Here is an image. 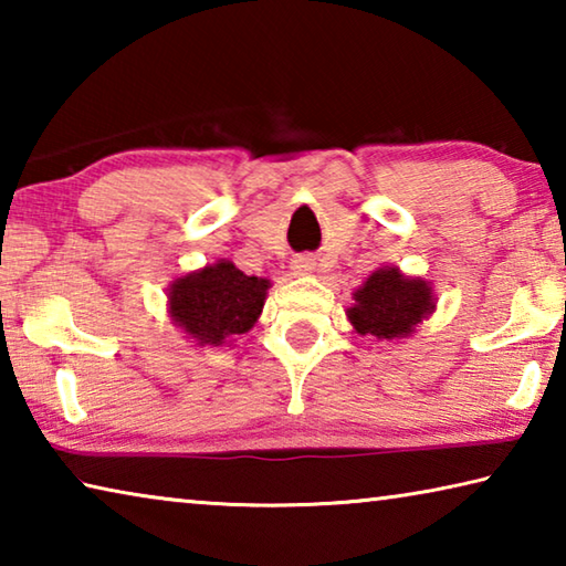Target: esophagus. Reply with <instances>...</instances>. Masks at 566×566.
<instances>
[{"label":"esophagus","mask_w":566,"mask_h":566,"mask_svg":"<svg viewBox=\"0 0 566 566\" xmlns=\"http://www.w3.org/2000/svg\"><path fill=\"white\" fill-rule=\"evenodd\" d=\"M314 266H317V262H314L312 256H296V260L292 262V270H294V272H300V274H304V272H312Z\"/></svg>","instance_id":"esophagus-1"}]
</instances>
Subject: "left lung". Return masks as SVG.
<instances>
[{
  "label": "left lung",
  "mask_w": 566,
  "mask_h": 566,
  "mask_svg": "<svg viewBox=\"0 0 566 566\" xmlns=\"http://www.w3.org/2000/svg\"><path fill=\"white\" fill-rule=\"evenodd\" d=\"M349 322L359 334L377 339L407 337L434 310L432 286L421 280H407L395 266L377 270L354 294Z\"/></svg>",
  "instance_id": "obj_1"
}]
</instances>
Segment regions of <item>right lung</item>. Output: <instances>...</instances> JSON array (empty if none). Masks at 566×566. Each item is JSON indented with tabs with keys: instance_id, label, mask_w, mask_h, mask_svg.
Returning a JSON list of instances; mask_svg holds the SVG:
<instances>
[{
	"instance_id": "add662e5",
	"label": "right lung",
	"mask_w": 566,
	"mask_h": 566,
	"mask_svg": "<svg viewBox=\"0 0 566 566\" xmlns=\"http://www.w3.org/2000/svg\"><path fill=\"white\" fill-rule=\"evenodd\" d=\"M266 290V280L247 276L232 262H217L171 284V317L199 344H222L254 327Z\"/></svg>"
}]
</instances>
